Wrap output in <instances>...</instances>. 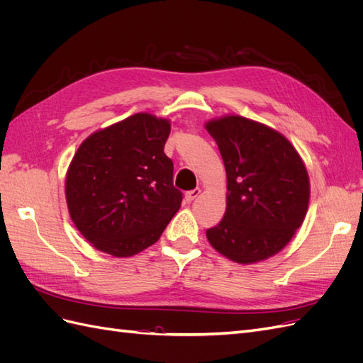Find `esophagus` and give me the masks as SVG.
I'll use <instances>...</instances> for the list:
<instances>
[{
  "instance_id": "obj_1",
  "label": "esophagus",
  "mask_w": 363,
  "mask_h": 363,
  "mask_svg": "<svg viewBox=\"0 0 363 363\" xmlns=\"http://www.w3.org/2000/svg\"><path fill=\"white\" fill-rule=\"evenodd\" d=\"M200 189L199 188H196V189H192V191H189V192H186V195H184V201L186 203H192L195 199H196V196H199L200 195Z\"/></svg>"
}]
</instances>
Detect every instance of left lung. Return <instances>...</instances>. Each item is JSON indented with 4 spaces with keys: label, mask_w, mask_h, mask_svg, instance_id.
<instances>
[{
    "label": "left lung",
    "mask_w": 363,
    "mask_h": 363,
    "mask_svg": "<svg viewBox=\"0 0 363 363\" xmlns=\"http://www.w3.org/2000/svg\"><path fill=\"white\" fill-rule=\"evenodd\" d=\"M227 174V207L207 228L211 245L238 263L279 252L292 239L309 204V175L291 142L279 131L242 116L206 124Z\"/></svg>",
    "instance_id": "8db88e82"
}]
</instances>
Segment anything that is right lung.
Segmentation results:
<instances>
[{
  "instance_id": "obj_1",
  "label": "right lung",
  "mask_w": 363,
  "mask_h": 363,
  "mask_svg": "<svg viewBox=\"0 0 363 363\" xmlns=\"http://www.w3.org/2000/svg\"><path fill=\"white\" fill-rule=\"evenodd\" d=\"M167 119L136 113L91 135L67 174V203L79 232L100 251L128 257L157 242L180 208L164 155Z\"/></svg>"
}]
</instances>
